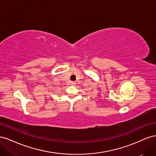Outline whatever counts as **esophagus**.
I'll list each match as a JSON object with an SVG mask.
<instances>
[{
	"label": "esophagus",
	"mask_w": 156,
	"mask_h": 156,
	"mask_svg": "<svg viewBox=\"0 0 156 156\" xmlns=\"http://www.w3.org/2000/svg\"><path fill=\"white\" fill-rule=\"evenodd\" d=\"M75 84H76V83H75V81H72V82H71V84H72V85H75Z\"/></svg>",
	"instance_id": "esophagus-1"
}]
</instances>
